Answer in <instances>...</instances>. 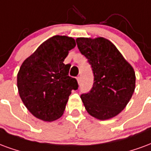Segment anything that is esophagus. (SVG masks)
Instances as JSON below:
<instances>
[{
	"instance_id": "esophagus-1",
	"label": "esophagus",
	"mask_w": 151,
	"mask_h": 151,
	"mask_svg": "<svg viewBox=\"0 0 151 151\" xmlns=\"http://www.w3.org/2000/svg\"><path fill=\"white\" fill-rule=\"evenodd\" d=\"M76 79H77V81H78V83H80V82H81V79H80V76H78Z\"/></svg>"
}]
</instances>
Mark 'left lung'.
<instances>
[{"instance_id": "left-lung-1", "label": "left lung", "mask_w": 151, "mask_h": 151, "mask_svg": "<svg viewBox=\"0 0 151 151\" xmlns=\"http://www.w3.org/2000/svg\"><path fill=\"white\" fill-rule=\"evenodd\" d=\"M76 43L94 76L92 89L80 96L87 112L99 120L114 117L125 109L134 92V68L106 38H78Z\"/></svg>"}]
</instances>
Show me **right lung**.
I'll return each instance as SVG.
<instances>
[{"mask_svg": "<svg viewBox=\"0 0 151 151\" xmlns=\"http://www.w3.org/2000/svg\"><path fill=\"white\" fill-rule=\"evenodd\" d=\"M76 47L74 38L53 36L22 63L17 73V88L27 109L38 119L52 122L62 116L71 90L78 89L69 76L70 64L63 61Z\"/></svg>", "mask_w": 151, "mask_h": 151, "instance_id": "add662e5", "label": "right lung"}]
</instances>
